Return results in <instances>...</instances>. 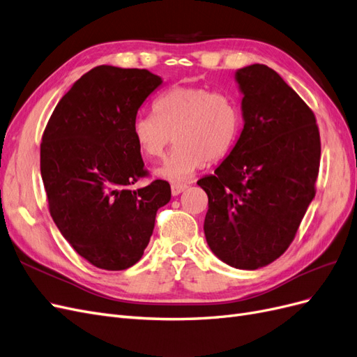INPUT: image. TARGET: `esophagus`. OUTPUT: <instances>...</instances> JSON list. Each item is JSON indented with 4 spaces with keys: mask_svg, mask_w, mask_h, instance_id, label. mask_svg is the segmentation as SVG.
Here are the masks:
<instances>
[{
    "mask_svg": "<svg viewBox=\"0 0 357 357\" xmlns=\"http://www.w3.org/2000/svg\"><path fill=\"white\" fill-rule=\"evenodd\" d=\"M186 189H188L186 183H172V185H171V192H172V195H174V197L180 195V193L183 190H186Z\"/></svg>",
    "mask_w": 357,
    "mask_h": 357,
    "instance_id": "1",
    "label": "esophagus"
}]
</instances>
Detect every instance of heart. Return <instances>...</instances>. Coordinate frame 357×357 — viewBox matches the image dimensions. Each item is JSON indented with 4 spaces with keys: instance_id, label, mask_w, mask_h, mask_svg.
<instances>
[{
    "instance_id": "obj_1",
    "label": "heart",
    "mask_w": 357,
    "mask_h": 357,
    "mask_svg": "<svg viewBox=\"0 0 357 357\" xmlns=\"http://www.w3.org/2000/svg\"><path fill=\"white\" fill-rule=\"evenodd\" d=\"M155 114H138L132 135L142 153L150 159L176 147L155 174L169 181H185L207 160H219L231 152L241 128L238 105L225 93L197 86H177L153 104Z\"/></svg>"
}]
</instances>
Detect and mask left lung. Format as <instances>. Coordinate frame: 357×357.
<instances>
[{
	"mask_svg": "<svg viewBox=\"0 0 357 357\" xmlns=\"http://www.w3.org/2000/svg\"><path fill=\"white\" fill-rule=\"evenodd\" d=\"M244 128L231 153L198 180L208 195L204 234L211 252L238 269L282 256L316 195L320 134L314 113L262 63L236 70Z\"/></svg>",
	"mask_w": 357,
	"mask_h": 357,
	"instance_id": "obj_1",
	"label": "left lung"
}]
</instances>
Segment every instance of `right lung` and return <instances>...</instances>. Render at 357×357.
Segmentation results:
<instances>
[{
	"mask_svg": "<svg viewBox=\"0 0 357 357\" xmlns=\"http://www.w3.org/2000/svg\"><path fill=\"white\" fill-rule=\"evenodd\" d=\"M160 84L147 70L95 67L62 96L43 134L40 169L52 219L96 268L135 265L156 211L171 199L164 180L132 189L147 174L132 122Z\"/></svg>",
	"mask_w": 357,
	"mask_h": 357,
	"instance_id": "add662e5",
	"label": "right lung"
}]
</instances>
